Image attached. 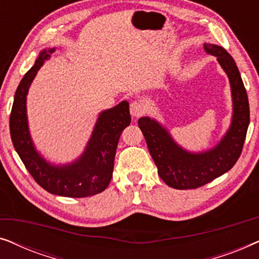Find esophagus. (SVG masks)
Returning a JSON list of instances; mask_svg holds the SVG:
<instances>
[{
    "label": "esophagus",
    "instance_id": "34e87169",
    "mask_svg": "<svg viewBox=\"0 0 259 259\" xmlns=\"http://www.w3.org/2000/svg\"><path fill=\"white\" fill-rule=\"evenodd\" d=\"M145 111H146V107H145L144 104H141L139 101H133L130 106L131 115H132L133 118H139V116L144 114Z\"/></svg>",
    "mask_w": 259,
    "mask_h": 259
}]
</instances>
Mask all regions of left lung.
Here are the masks:
<instances>
[{"mask_svg":"<svg viewBox=\"0 0 259 259\" xmlns=\"http://www.w3.org/2000/svg\"><path fill=\"white\" fill-rule=\"evenodd\" d=\"M204 51L217 58L231 87L232 119L221 141L210 150L190 152L177 144L155 119L143 116L138 120L159 177L177 190L197 189L230 171L242 153L250 123L249 99L235 60L221 46L204 44Z\"/></svg>","mask_w":259,"mask_h":259,"instance_id":"1","label":"left lung"}]
</instances>
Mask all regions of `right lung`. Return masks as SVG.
<instances>
[{
  "mask_svg": "<svg viewBox=\"0 0 259 259\" xmlns=\"http://www.w3.org/2000/svg\"><path fill=\"white\" fill-rule=\"evenodd\" d=\"M54 51L55 48L41 51L34 66L21 80L10 113V137L28 172L42 189L62 197L94 196L106 190L112 179L119 138L131 123L130 105L125 100L99 113L84 151L75 160L59 165L48 161L36 150L31 139L27 116V95L37 70Z\"/></svg>",
  "mask_w": 259,
  "mask_h": 259,
  "instance_id": "right-lung-1",
  "label": "right lung"
}]
</instances>
